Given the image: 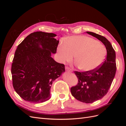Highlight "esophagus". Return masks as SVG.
Instances as JSON below:
<instances>
[{
    "label": "esophagus",
    "mask_w": 126,
    "mask_h": 126,
    "mask_svg": "<svg viewBox=\"0 0 126 126\" xmlns=\"http://www.w3.org/2000/svg\"><path fill=\"white\" fill-rule=\"evenodd\" d=\"M65 69H66V71H67V72H72V70L71 69H70V68H69V67H66Z\"/></svg>",
    "instance_id": "34e87169"
}]
</instances>
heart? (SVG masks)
Instances as JSON below:
<instances>
[{
	"label": "heart",
	"instance_id": "heart-1",
	"mask_svg": "<svg viewBox=\"0 0 126 126\" xmlns=\"http://www.w3.org/2000/svg\"><path fill=\"white\" fill-rule=\"evenodd\" d=\"M59 60L69 62L75 55V61L80 69L84 71L96 70L104 62L107 54L102 44L84 35L67 38L58 48Z\"/></svg>",
	"mask_w": 126,
	"mask_h": 126
}]
</instances>
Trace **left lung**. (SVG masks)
<instances>
[{
    "instance_id": "1",
    "label": "left lung",
    "mask_w": 126,
    "mask_h": 126,
    "mask_svg": "<svg viewBox=\"0 0 126 126\" xmlns=\"http://www.w3.org/2000/svg\"><path fill=\"white\" fill-rule=\"evenodd\" d=\"M104 44L107 50V57L101 67L91 71H75L78 78L77 86L72 87L71 93L76 99L92 103L100 99L107 93L116 74V52L111 43L104 36L87 32Z\"/></svg>"
}]
</instances>
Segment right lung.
I'll return each instance as SVG.
<instances>
[{
	"instance_id": "add662e5",
	"label": "right lung",
	"mask_w": 126,
	"mask_h": 126,
	"mask_svg": "<svg viewBox=\"0 0 126 126\" xmlns=\"http://www.w3.org/2000/svg\"><path fill=\"white\" fill-rule=\"evenodd\" d=\"M56 36L34 32L26 37L15 51L11 66L13 87L27 101L40 103L49 100L53 81L65 71L64 64L51 57L59 42L55 38Z\"/></svg>"
}]
</instances>
